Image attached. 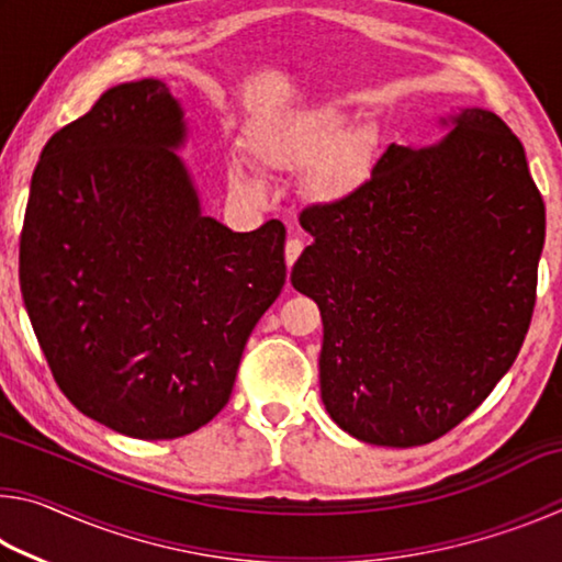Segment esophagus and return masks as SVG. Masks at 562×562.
Returning <instances> with one entry per match:
<instances>
[{"mask_svg": "<svg viewBox=\"0 0 562 562\" xmlns=\"http://www.w3.org/2000/svg\"><path fill=\"white\" fill-rule=\"evenodd\" d=\"M304 250V243L300 240V237H290L288 245H284V262H288V268H292L294 260L300 258Z\"/></svg>", "mask_w": 562, "mask_h": 562, "instance_id": "1", "label": "esophagus"}]
</instances>
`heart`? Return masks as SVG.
Masks as SVG:
<instances>
[{
  "label": "heart",
  "instance_id": "heart-1",
  "mask_svg": "<svg viewBox=\"0 0 562 562\" xmlns=\"http://www.w3.org/2000/svg\"><path fill=\"white\" fill-rule=\"evenodd\" d=\"M347 113L337 106H310L265 113L247 126V148L268 173H292L307 168L304 186L322 203H339L355 195L372 176L379 154V131L372 123L347 126ZM235 190L258 195L260 188L243 166L227 168Z\"/></svg>",
  "mask_w": 562,
  "mask_h": 562
}]
</instances>
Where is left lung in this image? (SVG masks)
Instances as JSON below:
<instances>
[{
	"mask_svg": "<svg viewBox=\"0 0 562 562\" xmlns=\"http://www.w3.org/2000/svg\"><path fill=\"white\" fill-rule=\"evenodd\" d=\"M439 146H389L339 203L310 205L290 280L317 302L319 389L339 429L422 446L508 372L536 307L546 203L496 113L463 109Z\"/></svg>",
	"mask_w": 562,
	"mask_h": 562,
	"instance_id": "obj_1",
	"label": "left lung"
}]
</instances>
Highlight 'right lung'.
Returning <instances> with one entry per match:
<instances>
[{
    "label": "right lung",
    "mask_w": 562,
    "mask_h": 562,
    "mask_svg": "<svg viewBox=\"0 0 562 562\" xmlns=\"http://www.w3.org/2000/svg\"><path fill=\"white\" fill-rule=\"evenodd\" d=\"M164 81L113 87L46 140L19 284L54 382L109 429L178 439L221 414L247 337L288 278L284 225L201 213Z\"/></svg>",
    "instance_id": "obj_1"
}]
</instances>
